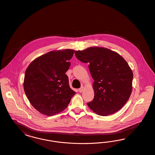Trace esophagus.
<instances>
[{"instance_id": "1", "label": "esophagus", "mask_w": 155, "mask_h": 155, "mask_svg": "<svg viewBox=\"0 0 155 155\" xmlns=\"http://www.w3.org/2000/svg\"><path fill=\"white\" fill-rule=\"evenodd\" d=\"M84 87H81V88L80 89H78V91L80 92H83V91H84Z\"/></svg>"}]
</instances>
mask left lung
<instances>
[{
	"mask_svg": "<svg viewBox=\"0 0 155 155\" xmlns=\"http://www.w3.org/2000/svg\"><path fill=\"white\" fill-rule=\"evenodd\" d=\"M76 58L88 63L94 79V98L87 103L96 114L107 116L121 109L133 89V73L128 64L117 52L102 47L75 51Z\"/></svg>",
	"mask_w": 155,
	"mask_h": 155,
	"instance_id": "1",
	"label": "left lung"
}]
</instances>
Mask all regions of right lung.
<instances>
[{
    "label": "right lung",
    "instance_id": "right-lung-1",
    "mask_svg": "<svg viewBox=\"0 0 155 155\" xmlns=\"http://www.w3.org/2000/svg\"><path fill=\"white\" fill-rule=\"evenodd\" d=\"M74 50L48 52L34 60L26 69L24 89L32 106L41 114L53 116L64 110L76 94L65 74Z\"/></svg>",
    "mask_w": 155,
    "mask_h": 155
}]
</instances>
